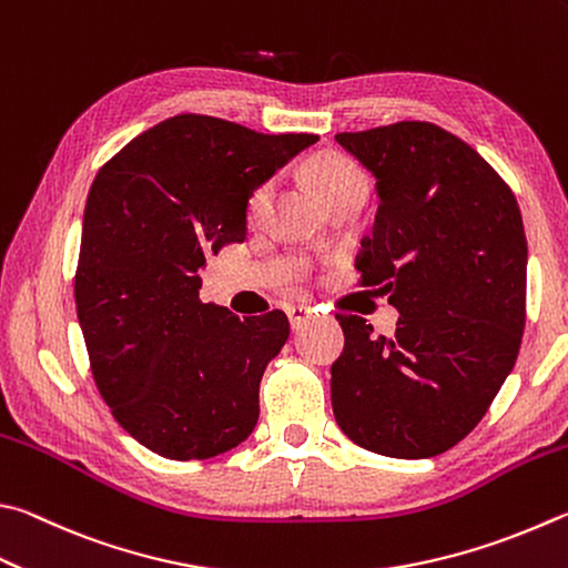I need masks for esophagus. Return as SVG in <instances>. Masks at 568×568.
Instances as JSON below:
<instances>
[{
	"mask_svg": "<svg viewBox=\"0 0 568 568\" xmlns=\"http://www.w3.org/2000/svg\"><path fill=\"white\" fill-rule=\"evenodd\" d=\"M287 320H291V327L293 329H297L301 327L307 317H311V307H305V305H291L287 307Z\"/></svg>",
	"mask_w": 568,
	"mask_h": 568,
	"instance_id": "esophagus-1",
	"label": "esophagus"
}]
</instances>
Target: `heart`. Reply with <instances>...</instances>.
Segmentation results:
<instances>
[{
	"mask_svg": "<svg viewBox=\"0 0 568 568\" xmlns=\"http://www.w3.org/2000/svg\"><path fill=\"white\" fill-rule=\"evenodd\" d=\"M305 173L320 199H323V203L329 199V195H335L339 189H345L347 183L363 179V173L357 171L353 161L343 156V153H333V151L313 156L307 161ZM271 191H273L271 181H263L261 185H255V189L248 193V201H245V219L248 221L261 219L267 201H271Z\"/></svg>",
	"mask_w": 568,
	"mask_h": 568,
	"instance_id": "1",
	"label": "heart"
}]
</instances>
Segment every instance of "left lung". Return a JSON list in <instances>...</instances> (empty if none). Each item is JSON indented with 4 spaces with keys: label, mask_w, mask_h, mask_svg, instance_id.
I'll use <instances>...</instances> for the list:
<instances>
[{
    "label": "left lung",
    "mask_w": 568,
    "mask_h": 568,
    "mask_svg": "<svg viewBox=\"0 0 568 568\" xmlns=\"http://www.w3.org/2000/svg\"><path fill=\"white\" fill-rule=\"evenodd\" d=\"M335 141L377 179L363 241V285L399 311L392 335L337 315L339 429L369 452L427 459L487 415L517 363L527 323V235L504 179L469 143L429 121H397Z\"/></svg>",
    "instance_id": "left-lung-1"
}]
</instances>
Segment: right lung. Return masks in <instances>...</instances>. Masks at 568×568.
I'll return each mask as SVG.
<instances>
[{"mask_svg": "<svg viewBox=\"0 0 568 568\" xmlns=\"http://www.w3.org/2000/svg\"><path fill=\"white\" fill-rule=\"evenodd\" d=\"M181 113L126 143L91 183L74 277L94 383L111 415L166 459H209L255 427L285 313L239 317L199 297V267L245 241L248 193L315 143Z\"/></svg>", "mask_w": 568, "mask_h": 568, "instance_id": "right-lung-1", "label": "right lung"}]
</instances>
